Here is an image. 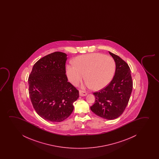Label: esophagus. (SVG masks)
<instances>
[{"label": "esophagus", "mask_w": 159, "mask_h": 159, "mask_svg": "<svg viewBox=\"0 0 159 159\" xmlns=\"http://www.w3.org/2000/svg\"><path fill=\"white\" fill-rule=\"evenodd\" d=\"M87 94V93L85 92V91H81V90L79 91V95L80 96H86Z\"/></svg>", "instance_id": "obj_1"}]
</instances>
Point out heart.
<instances>
[{
	"label": "heart",
	"instance_id": "b5f03b06",
	"mask_svg": "<svg viewBox=\"0 0 159 159\" xmlns=\"http://www.w3.org/2000/svg\"><path fill=\"white\" fill-rule=\"evenodd\" d=\"M74 65H67L66 74L73 85H77L85 77V85L95 90L106 87L115 72L116 65L112 57L100 53H91L76 57Z\"/></svg>",
	"mask_w": 159,
	"mask_h": 159
}]
</instances>
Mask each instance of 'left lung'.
Segmentation results:
<instances>
[{"label": "left lung", "instance_id": "obj_1", "mask_svg": "<svg viewBox=\"0 0 159 159\" xmlns=\"http://www.w3.org/2000/svg\"><path fill=\"white\" fill-rule=\"evenodd\" d=\"M109 52L115 62V75L108 86L94 93L96 100L90 108L96 115L111 120L120 117L124 112L130 97L133 84L128 65L120 57Z\"/></svg>", "mask_w": 159, "mask_h": 159}]
</instances>
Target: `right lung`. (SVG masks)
I'll use <instances>...</instances> for the list:
<instances>
[{
  "mask_svg": "<svg viewBox=\"0 0 159 159\" xmlns=\"http://www.w3.org/2000/svg\"><path fill=\"white\" fill-rule=\"evenodd\" d=\"M67 54L52 52L43 57L33 66L28 79L29 93L33 107L44 120L60 122L74 109L79 91L68 82L66 75Z\"/></svg>",
  "mask_w": 159,
  "mask_h": 159,
  "instance_id": "obj_1",
  "label": "right lung"
}]
</instances>
